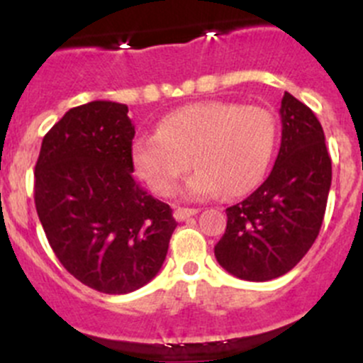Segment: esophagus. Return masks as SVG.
I'll return each instance as SVG.
<instances>
[{
    "label": "esophagus",
    "mask_w": 363,
    "mask_h": 363,
    "mask_svg": "<svg viewBox=\"0 0 363 363\" xmlns=\"http://www.w3.org/2000/svg\"><path fill=\"white\" fill-rule=\"evenodd\" d=\"M196 212H199V208L179 207V208H175V212H174V218L177 219V221H186V219H188V218H191V216H195Z\"/></svg>",
    "instance_id": "obj_1"
}]
</instances>
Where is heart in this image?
I'll return each mask as SVG.
<instances>
[{
	"label": "heart",
	"instance_id": "heart-1",
	"mask_svg": "<svg viewBox=\"0 0 363 363\" xmlns=\"http://www.w3.org/2000/svg\"><path fill=\"white\" fill-rule=\"evenodd\" d=\"M276 140L277 121L267 108L205 101L168 113L158 133L135 142L133 161L160 196L177 191L189 160L196 170L186 184V195L208 199L226 191L240 196L263 179Z\"/></svg>",
	"mask_w": 363,
	"mask_h": 363
}]
</instances>
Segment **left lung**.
<instances>
[{
    "label": "left lung",
    "instance_id": "obj_1",
    "mask_svg": "<svg viewBox=\"0 0 363 363\" xmlns=\"http://www.w3.org/2000/svg\"><path fill=\"white\" fill-rule=\"evenodd\" d=\"M281 147L272 172L246 200L226 208L219 265L246 281H270L291 270L320 233L332 184V160L320 121L284 93Z\"/></svg>",
    "mask_w": 363,
    "mask_h": 363
}]
</instances>
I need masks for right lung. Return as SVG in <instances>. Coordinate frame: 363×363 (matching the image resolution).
<instances>
[{
  "mask_svg": "<svg viewBox=\"0 0 363 363\" xmlns=\"http://www.w3.org/2000/svg\"><path fill=\"white\" fill-rule=\"evenodd\" d=\"M128 107L91 101L47 131L35 205L61 265L93 290L123 295L160 272L177 221L133 177Z\"/></svg>",
  "mask_w": 363,
  "mask_h": 363,
  "instance_id": "add662e5",
  "label": "right lung"
}]
</instances>
